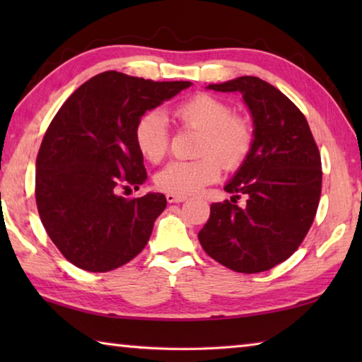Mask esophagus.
I'll return each mask as SVG.
<instances>
[{
    "label": "esophagus",
    "mask_w": 362,
    "mask_h": 362,
    "mask_svg": "<svg viewBox=\"0 0 362 362\" xmlns=\"http://www.w3.org/2000/svg\"><path fill=\"white\" fill-rule=\"evenodd\" d=\"M166 199H168V203H183V201H187V196L168 193V194H166Z\"/></svg>",
    "instance_id": "esophagus-1"
}]
</instances>
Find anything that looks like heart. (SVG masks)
I'll return each instance as SVG.
<instances>
[{"mask_svg":"<svg viewBox=\"0 0 362 362\" xmlns=\"http://www.w3.org/2000/svg\"><path fill=\"white\" fill-rule=\"evenodd\" d=\"M175 119L194 129L203 131L199 155L196 161H174L159 170L156 187L174 194H194L216 182L223 166L233 169L246 159L254 142V131L247 119L233 116L228 103L209 94H196L180 102L173 110ZM136 146L146 161L159 163L169 146L168 121L163 113L142 115L134 129ZM221 159L218 160L216 156Z\"/></svg>","mask_w":362,"mask_h":362,"instance_id":"b5f03b06","label":"heart"}]
</instances>
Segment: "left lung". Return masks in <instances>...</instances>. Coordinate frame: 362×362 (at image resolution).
<instances>
[{
	"label": "left lung",
	"mask_w": 362,
	"mask_h": 362,
	"mask_svg": "<svg viewBox=\"0 0 362 362\" xmlns=\"http://www.w3.org/2000/svg\"><path fill=\"white\" fill-rule=\"evenodd\" d=\"M206 89L243 95L254 142L223 187L231 202L246 195L247 206L214 203L199 243L233 272H267L296 252L313 223L322 182L320 150L302 112L263 79L240 76Z\"/></svg>",
	"instance_id": "8db88e82"
}]
</instances>
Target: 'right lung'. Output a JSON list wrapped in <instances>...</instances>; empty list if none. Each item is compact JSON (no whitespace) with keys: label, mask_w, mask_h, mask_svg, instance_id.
Masks as SVG:
<instances>
[{"label":"right lung","mask_w":362,"mask_h":362,"mask_svg":"<svg viewBox=\"0 0 362 362\" xmlns=\"http://www.w3.org/2000/svg\"><path fill=\"white\" fill-rule=\"evenodd\" d=\"M189 86L103 71L54 116L36 158V206L49 238L75 267L110 272L146 246L168 201L153 192L118 194L146 180L134 129L145 112Z\"/></svg>","instance_id":"1"}]
</instances>
